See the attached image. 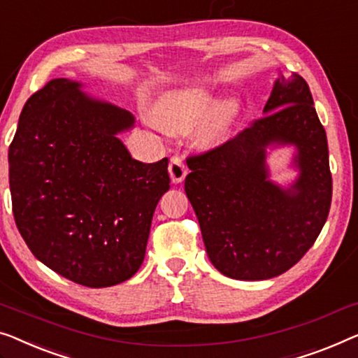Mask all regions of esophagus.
Segmentation results:
<instances>
[{
    "mask_svg": "<svg viewBox=\"0 0 358 358\" xmlns=\"http://www.w3.org/2000/svg\"><path fill=\"white\" fill-rule=\"evenodd\" d=\"M168 171H169L171 182L173 184H180L185 179V176H187V168H185L182 158H179V157L171 158Z\"/></svg>",
    "mask_w": 358,
    "mask_h": 358,
    "instance_id": "1",
    "label": "esophagus"
}]
</instances>
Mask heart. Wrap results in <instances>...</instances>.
I'll use <instances>...</instances> for the list:
<instances>
[{
	"instance_id": "1",
	"label": "heart",
	"mask_w": 358,
	"mask_h": 358,
	"mask_svg": "<svg viewBox=\"0 0 358 358\" xmlns=\"http://www.w3.org/2000/svg\"><path fill=\"white\" fill-rule=\"evenodd\" d=\"M241 100L227 95L217 100L208 85H194L164 93L155 103L152 116L157 126L171 136L194 131L195 143L210 150L227 141L241 116Z\"/></svg>"
}]
</instances>
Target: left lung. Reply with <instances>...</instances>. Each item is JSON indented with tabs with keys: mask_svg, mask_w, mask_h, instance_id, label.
Here are the masks:
<instances>
[{
	"mask_svg": "<svg viewBox=\"0 0 358 358\" xmlns=\"http://www.w3.org/2000/svg\"><path fill=\"white\" fill-rule=\"evenodd\" d=\"M292 148L287 185L271 179L267 158ZM187 194L213 266L227 278L263 281L286 273L323 229L333 180L328 141L302 77L274 80L263 117L232 141L189 158Z\"/></svg>",
	"mask_w": 358,
	"mask_h": 358,
	"instance_id": "obj_1",
	"label": "left lung"
}]
</instances>
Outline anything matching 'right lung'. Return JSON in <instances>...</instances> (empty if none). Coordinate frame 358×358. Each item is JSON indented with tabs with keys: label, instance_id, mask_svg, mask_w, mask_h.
<instances>
[{
	"label": "right lung",
	"instance_id": "add662e5",
	"mask_svg": "<svg viewBox=\"0 0 358 358\" xmlns=\"http://www.w3.org/2000/svg\"><path fill=\"white\" fill-rule=\"evenodd\" d=\"M53 79L22 108L9 147V189L30 252L87 287L127 281L145 258L159 199L169 190L168 158L142 163L119 136L136 117Z\"/></svg>",
	"mask_w": 358,
	"mask_h": 358
}]
</instances>
